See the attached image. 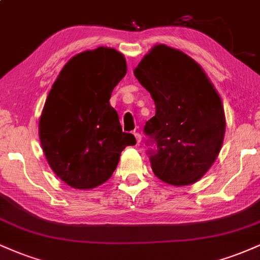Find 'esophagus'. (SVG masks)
<instances>
[{
	"instance_id": "obj_1",
	"label": "esophagus",
	"mask_w": 260,
	"mask_h": 260,
	"mask_svg": "<svg viewBox=\"0 0 260 260\" xmlns=\"http://www.w3.org/2000/svg\"><path fill=\"white\" fill-rule=\"evenodd\" d=\"M134 137H136V139H137V143H139L142 142V136H140V134L138 133V132H134Z\"/></svg>"
}]
</instances>
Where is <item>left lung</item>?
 <instances>
[{"label": "left lung", "mask_w": 260, "mask_h": 260, "mask_svg": "<svg viewBox=\"0 0 260 260\" xmlns=\"http://www.w3.org/2000/svg\"><path fill=\"white\" fill-rule=\"evenodd\" d=\"M134 76L150 92L154 117L144 127L149 160L157 178L188 186L207 174L222 147L225 112L221 99L194 59L180 50L156 45Z\"/></svg>", "instance_id": "1"}]
</instances>
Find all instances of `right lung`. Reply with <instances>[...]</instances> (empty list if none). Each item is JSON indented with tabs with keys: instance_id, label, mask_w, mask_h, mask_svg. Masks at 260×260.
Returning a JSON list of instances; mask_svg holds the SVG:
<instances>
[{
	"instance_id": "add662e5",
	"label": "right lung",
	"mask_w": 260,
	"mask_h": 260,
	"mask_svg": "<svg viewBox=\"0 0 260 260\" xmlns=\"http://www.w3.org/2000/svg\"><path fill=\"white\" fill-rule=\"evenodd\" d=\"M126 73L123 55L101 46L71 58L47 95L39 121L41 147L52 171L72 188L103 184L117 168L121 151L136 144L110 105Z\"/></svg>"
}]
</instances>
